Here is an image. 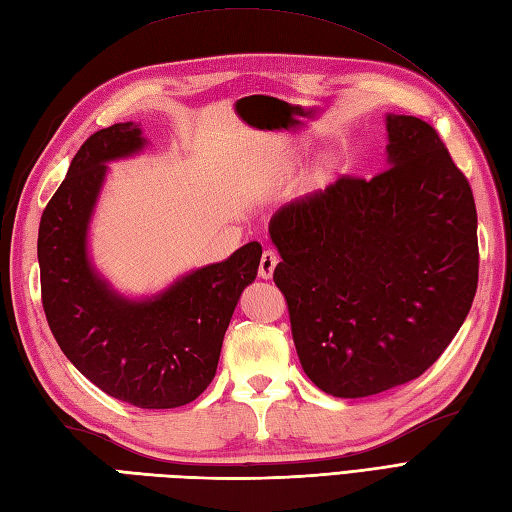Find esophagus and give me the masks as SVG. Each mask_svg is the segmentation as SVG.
Returning a JSON list of instances; mask_svg holds the SVG:
<instances>
[{
    "mask_svg": "<svg viewBox=\"0 0 512 512\" xmlns=\"http://www.w3.org/2000/svg\"><path fill=\"white\" fill-rule=\"evenodd\" d=\"M279 264V255L275 253V250H264L262 253V259H259V277L262 279H270L275 273V268Z\"/></svg>",
    "mask_w": 512,
    "mask_h": 512,
    "instance_id": "1",
    "label": "esophagus"
}]
</instances>
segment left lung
I'll return each instance as SVG.
<instances>
[{
	"label": "left lung",
	"instance_id": "obj_1",
	"mask_svg": "<svg viewBox=\"0 0 512 512\" xmlns=\"http://www.w3.org/2000/svg\"><path fill=\"white\" fill-rule=\"evenodd\" d=\"M387 169L290 202L268 233L303 372L336 398L405 385L438 361L477 290L469 180L429 123L387 114Z\"/></svg>",
	"mask_w": 512,
	"mask_h": 512
}]
</instances>
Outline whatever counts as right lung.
I'll list each match as a JSON object with an SVG mask.
<instances>
[{"instance_id":"right-lung-1","label":"right lung","mask_w":512,"mask_h":512,"mask_svg":"<svg viewBox=\"0 0 512 512\" xmlns=\"http://www.w3.org/2000/svg\"><path fill=\"white\" fill-rule=\"evenodd\" d=\"M136 123L92 134L41 215V301L61 352L105 394L140 409H173L211 385L224 332L242 290L257 277L262 244L195 268L158 295L132 299L94 268L90 222L107 162L145 149Z\"/></svg>"}]
</instances>
